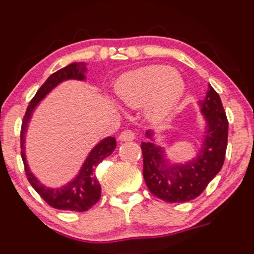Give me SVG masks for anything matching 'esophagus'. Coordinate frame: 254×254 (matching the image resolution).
Wrapping results in <instances>:
<instances>
[{
  "label": "esophagus",
  "instance_id": "34e87169",
  "mask_svg": "<svg viewBox=\"0 0 254 254\" xmlns=\"http://www.w3.org/2000/svg\"><path fill=\"white\" fill-rule=\"evenodd\" d=\"M134 138H135V135H134L132 130H124L119 136L120 141H133Z\"/></svg>",
  "mask_w": 254,
  "mask_h": 254
}]
</instances>
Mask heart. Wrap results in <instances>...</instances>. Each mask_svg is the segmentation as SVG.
Here are the masks:
<instances>
[{
  "mask_svg": "<svg viewBox=\"0 0 254 254\" xmlns=\"http://www.w3.org/2000/svg\"><path fill=\"white\" fill-rule=\"evenodd\" d=\"M119 101L127 108L144 107L146 120L163 125L174 118L186 94V83L175 68L148 65L125 73L116 83Z\"/></svg>",
  "mask_w": 254,
  "mask_h": 254,
  "instance_id": "obj_1",
  "label": "heart"
}]
</instances>
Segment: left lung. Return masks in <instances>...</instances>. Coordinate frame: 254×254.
Returning a JSON list of instances; mask_svg holds the SVG:
<instances>
[{
    "mask_svg": "<svg viewBox=\"0 0 254 254\" xmlns=\"http://www.w3.org/2000/svg\"><path fill=\"white\" fill-rule=\"evenodd\" d=\"M197 104L203 115L204 135L195 158L184 163L172 162L152 130L145 134L147 141L141 142L146 186L165 202L182 203L198 197L225 162L228 120L221 98L209 84L204 100Z\"/></svg>",
    "mask_w": 254,
    "mask_h": 254,
    "instance_id": "left-lung-1",
    "label": "left lung"
}]
</instances>
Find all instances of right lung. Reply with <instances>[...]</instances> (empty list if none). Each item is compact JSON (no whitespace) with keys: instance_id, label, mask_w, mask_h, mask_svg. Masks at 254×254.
Returning <instances> with one entry per match:
<instances>
[{"instance_id":"right-lung-1","label":"right lung","mask_w":254,"mask_h":254,"mask_svg":"<svg viewBox=\"0 0 254 254\" xmlns=\"http://www.w3.org/2000/svg\"><path fill=\"white\" fill-rule=\"evenodd\" d=\"M86 64L85 63H72L67 66L61 68L52 73L46 82L40 86L35 96L27 107L26 115L23 118L21 127V157L25 164V171L27 180L31 186L43 199L51 207L56 209L70 211H85L94 205L101 197V186L96 177V168L104 158L109 157L116 147V140L114 136H107L97 142L89 152L84 163L80 166L78 174L64 186L58 188H50L44 186L40 181L32 174L28 163L26 159V133L28 129L33 113L38 104L50 94L57 85L65 80H85Z\"/></svg>"}]
</instances>
